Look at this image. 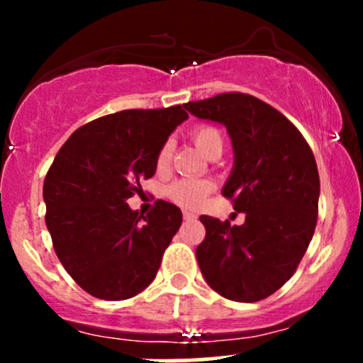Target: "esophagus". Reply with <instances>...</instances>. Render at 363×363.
<instances>
[{"label": "esophagus", "instance_id": "esophagus-1", "mask_svg": "<svg viewBox=\"0 0 363 363\" xmlns=\"http://www.w3.org/2000/svg\"><path fill=\"white\" fill-rule=\"evenodd\" d=\"M182 216H184V220H194L196 218V215L193 213V211H184Z\"/></svg>", "mask_w": 363, "mask_h": 363}]
</instances>
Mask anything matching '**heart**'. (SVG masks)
Here are the masks:
<instances>
[{
    "label": "heart",
    "mask_w": 363,
    "mask_h": 363,
    "mask_svg": "<svg viewBox=\"0 0 363 363\" xmlns=\"http://www.w3.org/2000/svg\"><path fill=\"white\" fill-rule=\"evenodd\" d=\"M196 147L201 150L205 155L210 157L215 150H222L223 135L213 124H199L191 133ZM174 145L172 141H164L157 153V167L165 169L172 160ZM215 184L208 179H181V181L172 182L167 187V196L170 201L182 208H199L205 203L208 194L213 193Z\"/></svg>",
    "instance_id": "b5f03b06"
}]
</instances>
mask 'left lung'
<instances>
[{
  "mask_svg": "<svg viewBox=\"0 0 363 363\" xmlns=\"http://www.w3.org/2000/svg\"><path fill=\"white\" fill-rule=\"evenodd\" d=\"M184 107L222 123L235 165L223 187L244 225L201 215L205 240L196 247L208 285L228 301L257 302L297 272L314 235L319 172L302 133L280 111L249 94L227 91Z\"/></svg>",
  "mask_w": 363,
  "mask_h": 363,
  "instance_id": "obj_1",
  "label": "left lung"
}]
</instances>
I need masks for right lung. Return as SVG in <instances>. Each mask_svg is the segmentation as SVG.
<instances>
[{"label":"right lung","instance_id":"add662e5","mask_svg":"<svg viewBox=\"0 0 363 363\" xmlns=\"http://www.w3.org/2000/svg\"><path fill=\"white\" fill-rule=\"evenodd\" d=\"M187 118L182 106L121 111L83 124L57 152L44 179L45 225L61 264L86 294L124 301L155 278L182 213L157 199L143 216L126 201L141 194L158 150Z\"/></svg>","mask_w":363,"mask_h":363}]
</instances>
